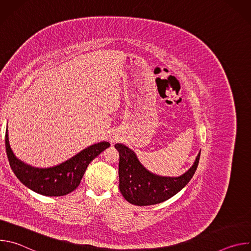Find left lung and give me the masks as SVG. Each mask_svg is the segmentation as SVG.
I'll return each instance as SVG.
<instances>
[{"label":"left lung","instance_id":"obj_1","mask_svg":"<svg viewBox=\"0 0 251 251\" xmlns=\"http://www.w3.org/2000/svg\"><path fill=\"white\" fill-rule=\"evenodd\" d=\"M119 152V190L126 201L136 205L163 202L180 192L193 177L200 161L201 151L192 168L177 177L160 176L141 165L135 153L122 144H116Z\"/></svg>","mask_w":251,"mask_h":251}]
</instances>
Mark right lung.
Wrapping results in <instances>:
<instances>
[{
	"label": "right lung",
	"instance_id": "obj_1",
	"mask_svg": "<svg viewBox=\"0 0 251 251\" xmlns=\"http://www.w3.org/2000/svg\"><path fill=\"white\" fill-rule=\"evenodd\" d=\"M6 130V151L10 166L19 180L31 191L48 196L61 197L74 192L80 184L89 163L110 146L108 142L94 144L66 162L48 169H39L20 161L14 155Z\"/></svg>",
	"mask_w": 251,
	"mask_h": 251
}]
</instances>
